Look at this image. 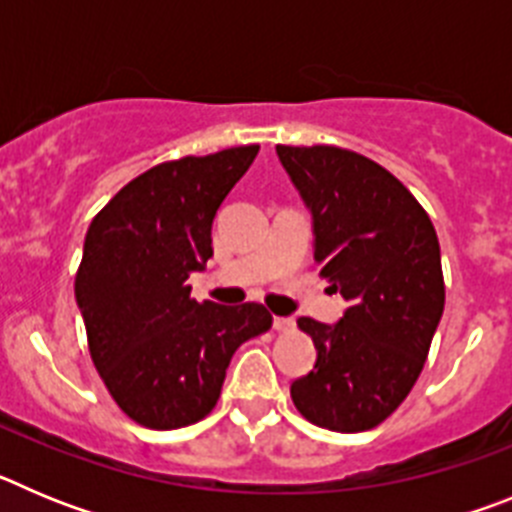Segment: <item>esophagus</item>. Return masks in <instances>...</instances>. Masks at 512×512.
Masks as SVG:
<instances>
[{"instance_id":"obj_1","label":"esophagus","mask_w":512,"mask_h":512,"mask_svg":"<svg viewBox=\"0 0 512 512\" xmlns=\"http://www.w3.org/2000/svg\"><path fill=\"white\" fill-rule=\"evenodd\" d=\"M292 328H295V320L292 318H274V330L277 333H289Z\"/></svg>"}]
</instances>
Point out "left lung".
<instances>
[{
    "instance_id": "left-lung-1",
    "label": "left lung",
    "mask_w": 512,
    "mask_h": 512,
    "mask_svg": "<svg viewBox=\"0 0 512 512\" xmlns=\"http://www.w3.org/2000/svg\"><path fill=\"white\" fill-rule=\"evenodd\" d=\"M277 153L312 212L320 277L348 302L336 325L297 320L318 361L292 382V402L312 425L369 431L410 395L443 315L436 228L410 189L372 158L336 146Z\"/></svg>"
}]
</instances>
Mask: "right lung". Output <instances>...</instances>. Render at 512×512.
Returning a JSON list of instances; mask_svg holds the SVG:
<instances>
[{"label":"right lung","mask_w":512,"mask_h":512,"mask_svg":"<svg viewBox=\"0 0 512 512\" xmlns=\"http://www.w3.org/2000/svg\"><path fill=\"white\" fill-rule=\"evenodd\" d=\"M259 146L143 171L94 215L76 271L89 354L112 400L153 431L212 413L241 343L271 328L259 302H197L187 284L212 256V220Z\"/></svg>","instance_id":"add662e5"}]
</instances>
